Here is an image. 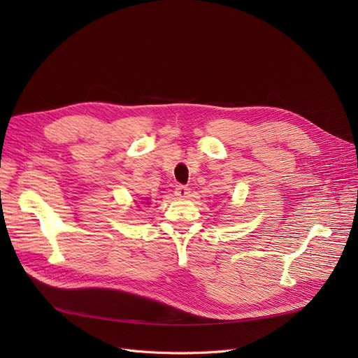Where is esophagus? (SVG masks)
I'll use <instances>...</instances> for the list:
<instances>
[{
    "label": "esophagus",
    "instance_id": "1",
    "mask_svg": "<svg viewBox=\"0 0 358 358\" xmlns=\"http://www.w3.org/2000/svg\"><path fill=\"white\" fill-rule=\"evenodd\" d=\"M189 192H191V191H189L187 187H183V185H179V187L176 188V191H175L178 199H188V197H189Z\"/></svg>",
    "mask_w": 358,
    "mask_h": 358
}]
</instances>
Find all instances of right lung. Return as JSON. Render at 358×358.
<instances>
[{"label":"right lung","mask_w":358,"mask_h":358,"mask_svg":"<svg viewBox=\"0 0 358 358\" xmlns=\"http://www.w3.org/2000/svg\"><path fill=\"white\" fill-rule=\"evenodd\" d=\"M148 204H149V203H148Z\"/></svg>","instance_id":"right-lung-1"}]
</instances>
